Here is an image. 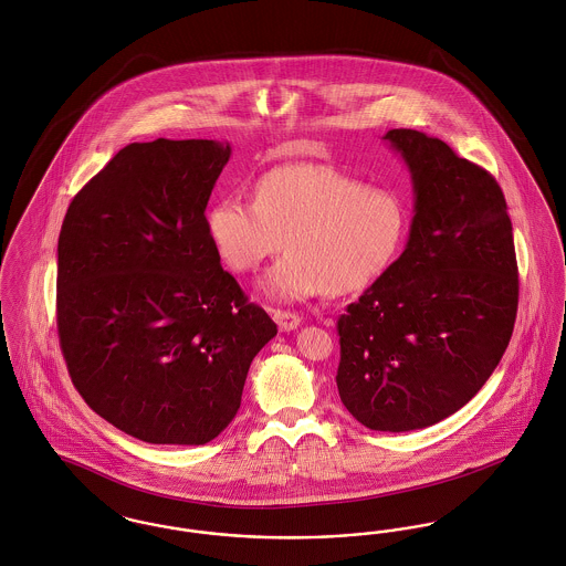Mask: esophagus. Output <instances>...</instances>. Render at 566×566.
<instances>
[{
  "mask_svg": "<svg viewBox=\"0 0 566 566\" xmlns=\"http://www.w3.org/2000/svg\"><path fill=\"white\" fill-rule=\"evenodd\" d=\"M273 321L277 323L280 332H293L301 325V318L293 312H286V310H275L273 312Z\"/></svg>",
  "mask_w": 566,
  "mask_h": 566,
  "instance_id": "obj_1",
  "label": "esophagus"
}]
</instances>
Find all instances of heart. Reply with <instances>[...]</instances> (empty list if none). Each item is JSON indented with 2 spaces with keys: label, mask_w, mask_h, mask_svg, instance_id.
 <instances>
[{
  "label": "heart",
  "mask_w": 566,
  "mask_h": 566,
  "mask_svg": "<svg viewBox=\"0 0 566 566\" xmlns=\"http://www.w3.org/2000/svg\"><path fill=\"white\" fill-rule=\"evenodd\" d=\"M220 256L237 271H256L284 248L261 282L282 303L318 293L353 295L398 259L408 213L389 190L323 165H289L256 181L254 200L229 197L207 216Z\"/></svg>",
  "instance_id": "obj_1"
}]
</instances>
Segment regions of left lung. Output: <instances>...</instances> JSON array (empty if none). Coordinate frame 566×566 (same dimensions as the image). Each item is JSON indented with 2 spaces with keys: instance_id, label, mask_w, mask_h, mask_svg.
<instances>
[{
  "instance_id": "1",
  "label": "left lung",
  "mask_w": 566,
  "mask_h": 566,
  "mask_svg": "<svg viewBox=\"0 0 566 566\" xmlns=\"http://www.w3.org/2000/svg\"><path fill=\"white\" fill-rule=\"evenodd\" d=\"M412 177L398 261L337 321V391L369 430L410 432L458 412L509 346L517 314L513 227L499 181L444 140L382 136Z\"/></svg>"
}]
</instances>
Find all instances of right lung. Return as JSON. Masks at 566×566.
<instances>
[{"mask_svg":"<svg viewBox=\"0 0 566 566\" xmlns=\"http://www.w3.org/2000/svg\"><path fill=\"white\" fill-rule=\"evenodd\" d=\"M231 158L218 140L130 143L83 186L57 241V333L81 398L151 444L231 423L277 327L220 265L205 209Z\"/></svg>","mask_w":566,"mask_h":566,"instance_id":"right-lung-1","label":"right lung"}]
</instances>
